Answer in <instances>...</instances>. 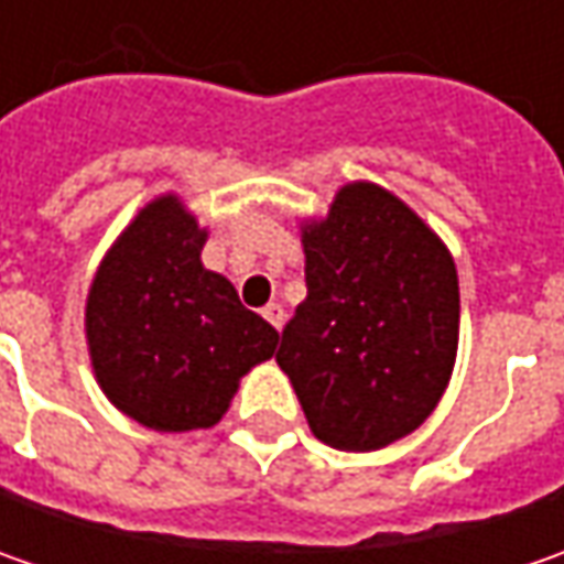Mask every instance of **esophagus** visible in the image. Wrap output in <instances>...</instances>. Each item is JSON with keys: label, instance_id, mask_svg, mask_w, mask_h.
<instances>
[{"label": "esophagus", "instance_id": "esophagus-1", "mask_svg": "<svg viewBox=\"0 0 564 564\" xmlns=\"http://www.w3.org/2000/svg\"><path fill=\"white\" fill-rule=\"evenodd\" d=\"M263 316L270 319L275 329H282V319H285V311H282V304H275V301H272V304H267V307H263Z\"/></svg>", "mask_w": 564, "mask_h": 564}]
</instances>
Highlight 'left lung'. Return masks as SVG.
<instances>
[{
    "label": "left lung",
    "mask_w": 564,
    "mask_h": 564,
    "mask_svg": "<svg viewBox=\"0 0 564 564\" xmlns=\"http://www.w3.org/2000/svg\"><path fill=\"white\" fill-rule=\"evenodd\" d=\"M307 297L275 351L319 443L373 452L414 433L458 351V272L414 209L345 185L304 228Z\"/></svg>",
    "instance_id": "1"
}]
</instances>
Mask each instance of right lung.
Returning a JSON list of instances; mask_svg holds the SVG:
<instances>
[{
	"label": "right lung",
	"instance_id": "1",
	"mask_svg": "<svg viewBox=\"0 0 564 564\" xmlns=\"http://www.w3.org/2000/svg\"><path fill=\"white\" fill-rule=\"evenodd\" d=\"M204 241L178 197H160L121 231L87 297V345L106 399L163 433L219 423L238 379L279 341L226 275L204 270Z\"/></svg>",
	"mask_w": 564,
	"mask_h": 564
}]
</instances>
